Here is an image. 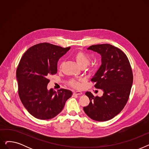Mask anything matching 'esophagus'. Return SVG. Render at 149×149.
<instances>
[{"mask_svg":"<svg viewBox=\"0 0 149 149\" xmlns=\"http://www.w3.org/2000/svg\"><path fill=\"white\" fill-rule=\"evenodd\" d=\"M81 94H82V92L81 91H75V92H74V95H80Z\"/></svg>","mask_w":149,"mask_h":149,"instance_id":"1","label":"esophagus"}]
</instances>
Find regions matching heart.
<instances>
[{
  "mask_svg": "<svg viewBox=\"0 0 149 149\" xmlns=\"http://www.w3.org/2000/svg\"><path fill=\"white\" fill-rule=\"evenodd\" d=\"M73 57L75 59V60L77 61L81 68H84L86 66L90 63L91 58L87 54H86L84 51L81 50H79L76 51L74 54L73 55ZM62 64L60 65V68H61ZM91 69H93V67H91ZM81 80H75V79H71L69 80L68 84L72 88L79 89L81 86Z\"/></svg>",
  "mask_w": 149,
  "mask_h": 149,
  "instance_id": "heart-1",
  "label": "heart"
}]
</instances>
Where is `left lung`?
Wrapping results in <instances>:
<instances>
[{
	"mask_svg": "<svg viewBox=\"0 0 149 149\" xmlns=\"http://www.w3.org/2000/svg\"><path fill=\"white\" fill-rule=\"evenodd\" d=\"M88 49L101 56V66L91 79L97 89L104 92L102 97H94L86 92L90 103L84 111L93 120L105 121L118 115L126 106L133 83V73L126 55L110 44L92 45Z\"/></svg>",
	"mask_w": 149,
	"mask_h": 149,
	"instance_id": "1",
	"label": "left lung"
}]
</instances>
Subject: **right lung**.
I'll use <instances>...</instances> for the list:
<instances>
[{
	"label": "right lung",
	"mask_w": 149,
	"mask_h": 149,
	"mask_svg": "<svg viewBox=\"0 0 149 149\" xmlns=\"http://www.w3.org/2000/svg\"><path fill=\"white\" fill-rule=\"evenodd\" d=\"M70 49L49 43L29 48L22 57L16 70L18 93L28 112L40 120H49L63 109L72 92L60 89L48 90L49 77L57 72V62Z\"/></svg>",
	"instance_id": "add662e5"
}]
</instances>
